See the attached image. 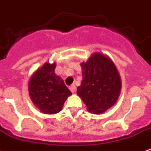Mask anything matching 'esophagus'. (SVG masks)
Here are the masks:
<instances>
[{
    "mask_svg": "<svg viewBox=\"0 0 151 151\" xmlns=\"http://www.w3.org/2000/svg\"><path fill=\"white\" fill-rule=\"evenodd\" d=\"M69 88H70V90L71 91V92H75V90H76V86L74 85H71L70 87H69Z\"/></svg>",
    "mask_w": 151,
    "mask_h": 151,
    "instance_id": "34e87169",
    "label": "esophagus"
}]
</instances>
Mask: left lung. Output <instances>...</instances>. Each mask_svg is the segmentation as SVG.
<instances>
[{
    "label": "left lung",
    "instance_id": "1",
    "mask_svg": "<svg viewBox=\"0 0 151 151\" xmlns=\"http://www.w3.org/2000/svg\"><path fill=\"white\" fill-rule=\"evenodd\" d=\"M82 81L77 88L88 111L100 114L117 103L122 89V80L112 59L106 55L94 52L81 63Z\"/></svg>",
    "mask_w": 151,
    "mask_h": 151
}]
</instances>
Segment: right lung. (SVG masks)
<instances>
[{
    "instance_id": "add662e5",
    "label": "right lung",
    "mask_w": 151,
    "mask_h": 151,
    "mask_svg": "<svg viewBox=\"0 0 151 151\" xmlns=\"http://www.w3.org/2000/svg\"><path fill=\"white\" fill-rule=\"evenodd\" d=\"M55 63L46 62L33 73L28 83L32 102L45 114H55L61 111L65 101L72 95L63 80L55 73Z\"/></svg>"
}]
</instances>
